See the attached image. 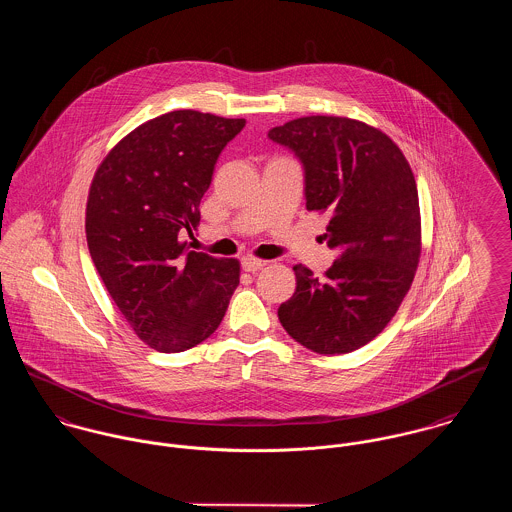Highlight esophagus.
I'll return each mask as SVG.
<instances>
[{
	"label": "esophagus",
	"instance_id": "34e87169",
	"mask_svg": "<svg viewBox=\"0 0 512 512\" xmlns=\"http://www.w3.org/2000/svg\"><path fill=\"white\" fill-rule=\"evenodd\" d=\"M264 264H266L264 260L254 258V256H244V258H242V268H244L246 272H258Z\"/></svg>",
	"mask_w": 512,
	"mask_h": 512
}]
</instances>
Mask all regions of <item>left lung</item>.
I'll list each match as a JSON object with an SVG mask.
<instances>
[{
  "label": "left lung",
  "mask_w": 512,
  "mask_h": 512,
  "mask_svg": "<svg viewBox=\"0 0 512 512\" xmlns=\"http://www.w3.org/2000/svg\"><path fill=\"white\" fill-rule=\"evenodd\" d=\"M305 169V207L325 213L327 246L339 258L323 274L295 264L282 327L319 355L372 341L396 315L422 252L418 187L408 159L384 132L343 116H305L272 128Z\"/></svg>",
  "instance_id": "obj_1"
}]
</instances>
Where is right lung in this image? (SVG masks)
<instances>
[{"mask_svg":"<svg viewBox=\"0 0 512 512\" xmlns=\"http://www.w3.org/2000/svg\"><path fill=\"white\" fill-rule=\"evenodd\" d=\"M242 118L197 110L132 130L98 165L86 201L92 262L134 333L159 353L211 337L240 282V262L187 248L215 163Z\"/></svg>","mask_w":512,"mask_h":512,"instance_id":"obj_1","label":"right lung"}]
</instances>
